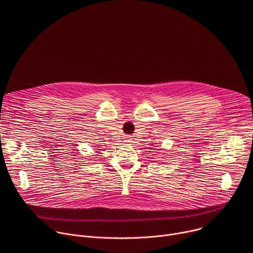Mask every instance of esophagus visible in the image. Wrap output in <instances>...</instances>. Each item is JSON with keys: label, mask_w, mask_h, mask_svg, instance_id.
<instances>
[{"label": "esophagus", "mask_w": 253, "mask_h": 253, "mask_svg": "<svg viewBox=\"0 0 253 253\" xmlns=\"http://www.w3.org/2000/svg\"><path fill=\"white\" fill-rule=\"evenodd\" d=\"M126 141H127V142H131V141H132V140H131V139H127V140H126Z\"/></svg>", "instance_id": "esophagus-1"}]
</instances>
